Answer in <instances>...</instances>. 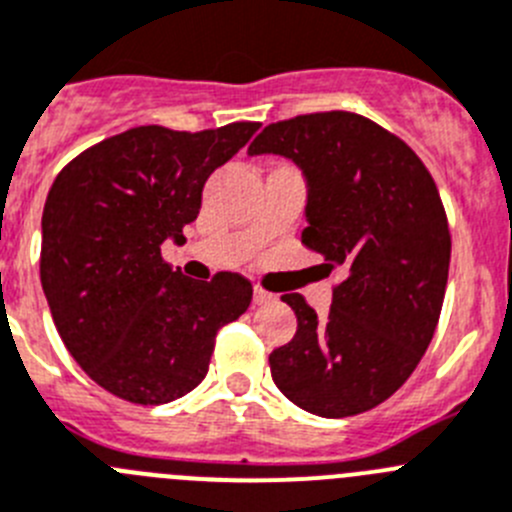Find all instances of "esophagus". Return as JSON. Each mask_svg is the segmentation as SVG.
Returning a JSON list of instances; mask_svg holds the SVG:
<instances>
[{"instance_id":"esophagus-1","label":"esophagus","mask_w":512,"mask_h":512,"mask_svg":"<svg viewBox=\"0 0 512 512\" xmlns=\"http://www.w3.org/2000/svg\"><path fill=\"white\" fill-rule=\"evenodd\" d=\"M252 298H255L257 306H265V303H273V301H275L273 293H270V290L262 288V285H255V296H252Z\"/></svg>"}]
</instances>
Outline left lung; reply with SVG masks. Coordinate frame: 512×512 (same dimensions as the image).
Wrapping results in <instances>:
<instances>
[{
  "mask_svg": "<svg viewBox=\"0 0 512 512\" xmlns=\"http://www.w3.org/2000/svg\"><path fill=\"white\" fill-rule=\"evenodd\" d=\"M290 158L308 183L301 242L342 270L329 316L285 293L296 336L270 354L280 393L324 418L365 413L403 385L434 339L451 234L439 188L400 137L354 112L267 124L250 155Z\"/></svg>",
  "mask_w": 512,
  "mask_h": 512,
  "instance_id": "8db88e82",
  "label": "left lung"
}]
</instances>
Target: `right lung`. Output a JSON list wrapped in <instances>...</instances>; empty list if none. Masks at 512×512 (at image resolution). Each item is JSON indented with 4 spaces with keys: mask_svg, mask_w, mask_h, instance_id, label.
Listing matches in <instances>:
<instances>
[{
    "mask_svg": "<svg viewBox=\"0 0 512 512\" xmlns=\"http://www.w3.org/2000/svg\"><path fill=\"white\" fill-rule=\"evenodd\" d=\"M257 130L132 127L76 155L50 186L40 283L55 329L81 370L127 403L191 393L209 372L219 329L250 306L245 275L191 280L160 247L183 237L206 178Z\"/></svg>",
    "mask_w": 512,
    "mask_h": 512,
    "instance_id": "right-lung-1",
    "label": "right lung"
}]
</instances>
